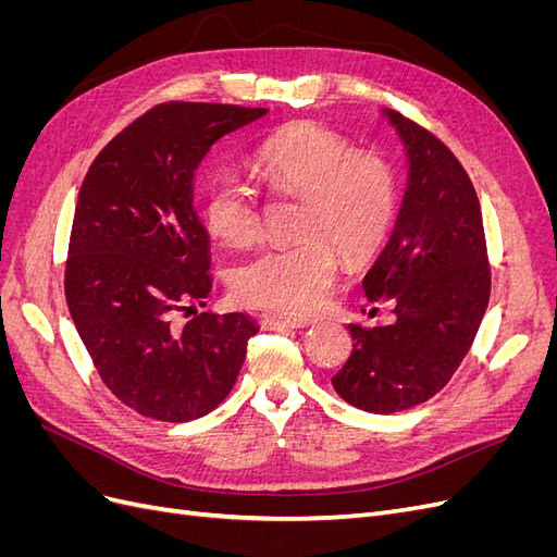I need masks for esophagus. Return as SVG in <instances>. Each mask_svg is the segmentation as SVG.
<instances>
[{
	"mask_svg": "<svg viewBox=\"0 0 557 557\" xmlns=\"http://www.w3.org/2000/svg\"><path fill=\"white\" fill-rule=\"evenodd\" d=\"M262 327L283 332V330H301V327H307V323H301V320H290V318H278V315H264Z\"/></svg>",
	"mask_w": 557,
	"mask_h": 557,
	"instance_id": "esophagus-1",
	"label": "esophagus"
}]
</instances>
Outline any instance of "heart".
<instances>
[{
	"label": "heart",
	"instance_id": "1",
	"mask_svg": "<svg viewBox=\"0 0 557 557\" xmlns=\"http://www.w3.org/2000/svg\"><path fill=\"white\" fill-rule=\"evenodd\" d=\"M256 170L272 188L301 193L297 232L305 237L267 246L239 262L232 290L248 305L309 315L323 305L339 272L329 243L358 258L385 237L397 207L395 172L383 158L356 153L339 134L318 125H295L269 137L256 153ZM201 213L209 232L225 244H248L260 234L258 197L234 174L209 181Z\"/></svg>",
	"mask_w": 557,
	"mask_h": 557
}]
</instances>
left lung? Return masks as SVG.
Listing matches in <instances>:
<instances>
[{"label": "left lung", "mask_w": 557, "mask_h": 557, "mask_svg": "<svg viewBox=\"0 0 557 557\" xmlns=\"http://www.w3.org/2000/svg\"><path fill=\"white\" fill-rule=\"evenodd\" d=\"M379 113L404 148L407 188L362 290L395 320L348 325L352 350L332 385L352 407L395 413L428 401L460 367L491 297V267L479 197L458 158L404 115Z\"/></svg>", "instance_id": "left-lung-1"}]
</instances>
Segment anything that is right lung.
Returning <instances> with one entry per match:
<instances>
[{"mask_svg":"<svg viewBox=\"0 0 557 557\" xmlns=\"http://www.w3.org/2000/svg\"><path fill=\"white\" fill-rule=\"evenodd\" d=\"M267 109L172 102L111 139L83 178L64 293L109 391L146 418L185 423L213 411L260 327L242 311L197 313L211 293L209 230L195 172L215 141ZM188 308L194 318L177 323Z\"/></svg>","mask_w":557,"mask_h":557,"instance_id":"right-lung-1","label":"right lung"}]
</instances>
